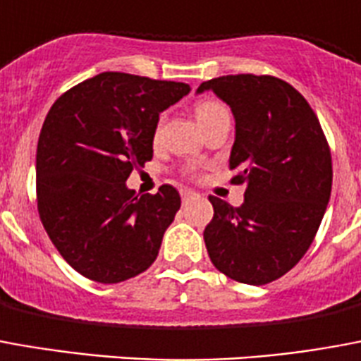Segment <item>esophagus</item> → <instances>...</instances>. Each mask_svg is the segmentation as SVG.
<instances>
[{
	"label": "esophagus",
	"instance_id": "obj_1",
	"mask_svg": "<svg viewBox=\"0 0 361 361\" xmlns=\"http://www.w3.org/2000/svg\"><path fill=\"white\" fill-rule=\"evenodd\" d=\"M193 197H197V193H195V191H191V189H181V201L183 202L191 201Z\"/></svg>",
	"mask_w": 361,
	"mask_h": 361
}]
</instances>
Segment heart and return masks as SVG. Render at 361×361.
<instances>
[{"label":"heart","mask_w":361,"mask_h":361,"mask_svg":"<svg viewBox=\"0 0 361 361\" xmlns=\"http://www.w3.org/2000/svg\"><path fill=\"white\" fill-rule=\"evenodd\" d=\"M221 109H224V105L218 103V101H201V103L197 105V109H195V116H197L199 124H201V122H204L210 114L218 113Z\"/></svg>","instance_id":"b5f03b06"}]
</instances>
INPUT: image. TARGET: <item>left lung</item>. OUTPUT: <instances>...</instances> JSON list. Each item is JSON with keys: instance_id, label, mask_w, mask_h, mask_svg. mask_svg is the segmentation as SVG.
<instances>
[{"instance_id": "obj_1", "label": "left lung", "mask_w": 361, "mask_h": 361, "mask_svg": "<svg viewBox=\"0 0 361 361\" xmlns=\"http://www.w3.org/2000/svg\"><path fill=\"white\" fill-rule=\"evenodd\" d=\"M207 90L231 106V183L247 188L237 208L208 197V256L224 276L266 285L295 268L319 229L333 183L329 143L308 101L276 76H220L197 93Z\"/></svg>"}]
</instances>
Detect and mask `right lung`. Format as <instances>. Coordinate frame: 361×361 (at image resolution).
<instances>
[{"instance_id": "1", "label": "right lung", "mask_w": 361, "mask_h": 361, "mask_svg": "<svg viewBox=\"0 0 361 361\" xmlns=\"http://www.w3.org/2000/svg\"><path fill=\"white\" fill-rule=\"evenodd\" d=\"M191 87L126 72H101L53 103L39 132V220L61 256L97 283L140 276L159 256L180 193L126 188L133 168L153 159L159 114Z\"/></svg>"}]
</instances>
